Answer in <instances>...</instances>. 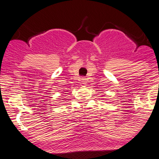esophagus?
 <instances>
[{
	"label": "esophagus",
	"instance_id": "1",
	"mask_svg": "<svg viewBox=\"0 0 159 159\" xmlns=\"http://www.w3.org/2000/svg\"><path fill=\"white\" fill-rule=\"evenodd\" d=\"M86 82H87V81H86V78H81V83H82L83 84H86Z\"/></svg>",
	"mask_w": 159,
	"mask_h": 159
}]
</instances>
